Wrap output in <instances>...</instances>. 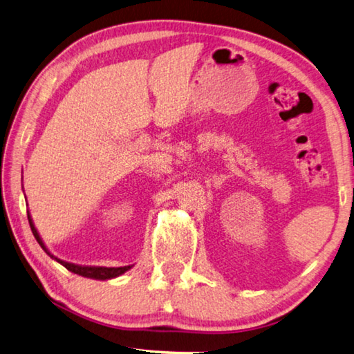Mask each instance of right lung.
I'll return each instance as SVG.
<instances>
[{"mask_svg": "<svg viewBox=\"0 0 354 354\" xmlns=\"http://www.w3.org/2000/svg\"><path fill=\"white\" fill-rule=\"evenodd\" d=\"M28 220H29V224H30V229H32V234H34L35 240L38 241V244H40L41 249L46 252L50 259H54L55 261H59L60 265L65 266L68 271L74 272L77 275H82V277H86V279H94V280H110V279H115L119 277V275H122L124 272H127L128 269H131V266H120V268H105V266H82V265H74V263H69V261H63L60 259H57V257H54L53 254L49 252L48 248L44 246V243L41 240V236L38 235L37 229L34 226V221H32V216L30 214H28Z\"/></svg>", "mask_w": 354, "mask_h": 354, "instance_id": "obj_1", "label": "right lung"}]
</instances>
